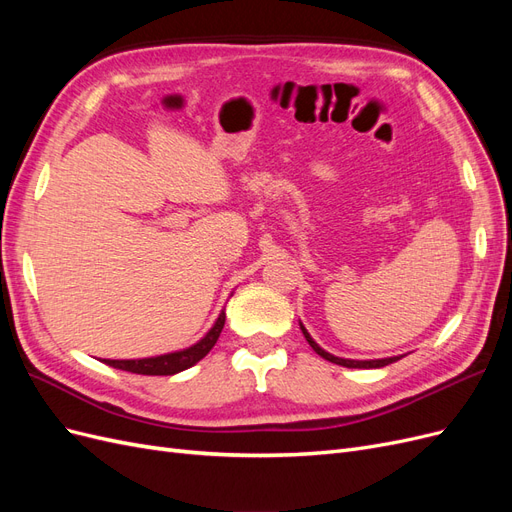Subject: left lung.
Listing matches in <instances>:
<instances>
[{
    "instance_id": "obj_1",
    "label": "left lung",
    "mask_w": 512,
    "mask_h": 512,
    "mask_svg": "<svg viewBox=\"0 0 512 512\" xmlns=\"http://www.w3.org/2000/svg\"><path fill=\"white\" fill-rule=\"evenodd\" d=\"M301 331H303V335H305V339L309 342V346L314 348V352L316 354H320L322 359H327V361H331V363H335V365H342V367H354V369H367V367H382V365H389V363H393V361H397V359H378V361H350V359H339V356H333V354H329V352H324L312 337H309V333L305 331V327L301 324Z\"/></svg>"
}]
</instances>
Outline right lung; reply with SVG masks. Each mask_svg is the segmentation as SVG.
I'll use <instances>...</instances> for the list:
<instances>
[{"mask_svg":"<svg viewBox=\"0 0 512 512\" xmlns=\"http://www.w3.org/2000/svg\"><path fill=\"white\" fill-rule=\"evenodd\" d=\"M224 320L226 316L222 314L218 318V322L213 324V329L200 339V342L188 350L181 352H170V354H162V356H153V359H138V361H106V365L123 369V371H132V374H143V376H173L179 374V371L192 367L194 363H198L200 359H205L209 354V350L218 342V337L224 329Z\"/></svg>","mask_w":512,"mask_h":512,"instance_id":"1","label":"right lung"}]
</instances>
